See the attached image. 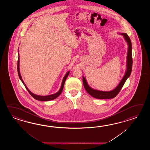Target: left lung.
<instances>
[{
    "label": "left lung",
    "mask_w": 150,
    "mask_h": 150,
    "mask_svg": "<svg viewBox=\"0 0 150 150\" xmlns=\"http://www.w3.org/2000/svg\"><path fill=\"white\" fill-rule=\"evenodd\" d=\"M120 35H123L125 40L127 42L128 45L127 57V70L125 76L122 79L120 83H119L117 87L110 91H102L97 89H93L88 85L87 83L86 78L83 76V84L86 91L89 95L98 99H109L115 98L120 92L122 87L124 85L125 81L130 76L132 67V44L130 39L126 33H119Z\"/></svg>",
    "instance_id": "8db88e82"
}]
</instances>
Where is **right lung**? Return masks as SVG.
Wrapping results in <instances>:
<instances>
[{
	"mask_svg": "<svg viewBox=\"0 0 150 150\" xmlns=\"http://www.w3.org/2000/svg\"><path fill=\"white\" fill-rule=\"evenodd\" d=\"M18 52H19V51H18ZM18 54H19V52H18ZM19 59L20 58L19 56L18 61V67H17V68H18V75H19V76L20 79L21 80V81H22L23 84L25 86V88L28 91L29 94L32 96H33L34 99L37 100H39V101H50V100H52L56 99L58 96H59V95L61 94V93L62 92V91H63V87H64V83H65V80L67 79V76H69V74H70V71H68L67 73L65 75V76H64V78H63V81H62V83L61 88H60V89L56 93H54V94H51V95H49V96H38V95L35 94L33 93L32 92H30V91H29V89L28 88V87L25 85V83L23 82V79H22V77H21V74H20V72Z\"/></svg>",
	"mask_w": 150,
	"mask_h": 150,
	"instance_id": "right-lung-1",
	"label": "right lung"
}]
</instances>
